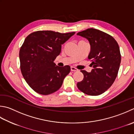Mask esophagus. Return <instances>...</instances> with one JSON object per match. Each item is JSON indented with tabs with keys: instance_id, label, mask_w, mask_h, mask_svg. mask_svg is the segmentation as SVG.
Listing matches in <instances>:
<instances>
[{
	"instance_id": "1",
	"label": "esophagus",
	"mask_w": 134,
	"mask_h": 134,
	"mask_svg": "<svg viewBox=\"0 0 134 134\" xmlns=\"http://www.w3.org/2000/svg\"><path fill=\"white\" fill-rule=\"evenodd\" d=\"M71 71H78V69H76L75 67H72V66H71Z\"/></svg>"
}]
</instances>
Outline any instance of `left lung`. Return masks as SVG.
Instances as JSON below:
<instances>
[{"label":"left lung","mask_w":134,"mask_h":134,"mask_svg":"<svg viewBox=\"0 0 134 134\" xmlns=\"http://www.w3.org/2000/svg\"><path fill=\"white\" fill-rule=\"evenodd\" d=\"M77 35L90 42L88 59L93 68L91 72L81 70L83 79L77 83V87L86 95H99L110 87L117 77L121 59L119 46L113 36L95 28H88Z\"/></svg>","instance_id":"obj_1"}]
</instances>
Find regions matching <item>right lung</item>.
Returning a JSON list of instances; mask_svg holds the SVG:
<instances>
[{"instance_id":"1","label":"right lung","mask_w":134,"mask_h":134,"mask_svg":"<svg viewBox=\"0 0 134 134\" xmlns=\"http://www.w3.org/2000/svg\"><path fill=\"white\" fill-rule=\"evenodd\" d=\"M75 33L38 31L25 39L19 52L21 71L36 92L49 95L62 86L71 68L68 65L59 67L53 62L61 52L62 44Z\"/></svg>"}]
</instances>
